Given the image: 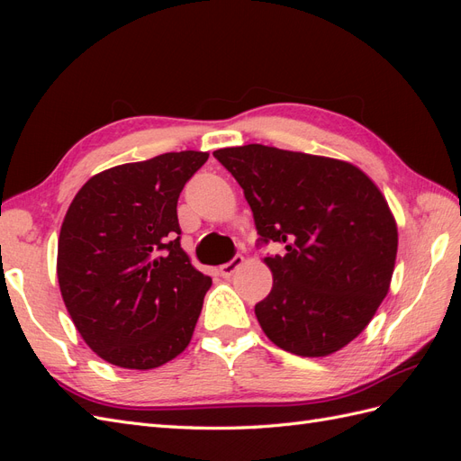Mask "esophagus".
Here are the masks:
<instances>
[{"mask_svg":"<svg viewBox=\"0 0 461 461\" xmlns=\"http://www.w3.org/2000/svg\"><path fill=\"white\" fill-rule=\"evenodd\" d=\"M242 263H244V258L240 256V254H236L229 263H225V265H221L219 267V273L225 276V278H229V276H232L236 271H239L240 267H242Z\"/></svg>","mask_w":461,"mask_h":461,"instance_id":"esophagus-1","label":"esophagus"}]
</instances>
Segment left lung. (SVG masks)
<instances>
[{
    "label": "left lung",
    "instance_id": "left-lung-1",
    "mask_svg": "<svg viewBox=\"0 0 461 461\" xmlns=\"http://www.w3.org/2000/svg\"><path fill=\"white\" fill-rule=\"evenodd\" d=\"M252 207L273 273L256 317L269 340L302 357L339 352L390 288L398 252L393 212L356 165L261 144L213 151Z\"/></svg>",
    "mask_w": 461,
    "mask_h": 461
}]
</instances>
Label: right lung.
I'll use <instances>...</instances> for the list:
<instances>
[{"label": "right lung", "mask_w": 461, "mask_h": 461, "mask_svg": "<svg viewBox=\"0 0 461 461\" xmlns=\"http://www.w3.org/2000/svg\"><path fill=\"white\" fill-rule=\"evenodd\" d=\"M207 151L94 175L67 209L58 278L77 330L107 364L153 369L190 344L212 276L180 248L176 202Z\"/></svg>", "instance_id": "right-lung-1"}]
</instances>
